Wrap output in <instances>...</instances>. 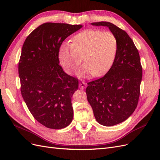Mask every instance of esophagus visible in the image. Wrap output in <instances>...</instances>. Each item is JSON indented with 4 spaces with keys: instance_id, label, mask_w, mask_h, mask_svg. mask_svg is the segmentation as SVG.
<instances>
[{
    "instance_id": "34e87169",
    "label": "esophagus",
    "mask_w": 160,
    "mask_h": 160,
    "mask_svg": "<svg viewBox=\"0 0 160 160\" xmlns=\"http://www.w3.org/2000/svg\"><path fill=\"white\" fill-rule=\"evenodd\" d=\"M87 87V84L84 82H80L79 83V88L81 89H84Z\"/></svg>"
}]
</instances>
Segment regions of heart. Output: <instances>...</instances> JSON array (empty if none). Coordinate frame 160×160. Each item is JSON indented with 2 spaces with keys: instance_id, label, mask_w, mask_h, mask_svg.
Wrapping results in <instances>:
<instances>
[{
  "instance_id": "b5f03b06",
  "label": "heart",
  "mask_w": 160,
  "mask_h": 160,
  "mask_svg": "<svg viewBox=\"0 0 160 160\" xmlns=\"http://www.w3.org/2000/svg\"><path fill=\"white\" fill-rule=\"evenodd\" d=\"M71 41V43H62L59 50V61L67 72L76 69L82 57L85 64L77 71L80 77L103 75L112 67L118 49V38L113 32L88 29Z\"/></svg>"
}]
</instances>
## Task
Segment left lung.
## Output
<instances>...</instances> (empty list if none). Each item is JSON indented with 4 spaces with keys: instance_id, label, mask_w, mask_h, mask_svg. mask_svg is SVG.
Here are the masks:
<instances>
[{
    "instance_id": "left-lung-1",
    "label": "left lung",
    "mask_w": 160,
    "mask_h": 160,
    "mask_svg": "<svg viewBox=\"0 0 160 160\" xmlns=\"http://www.w3.org/2000/svg\"><path fill=\"white\" fill-rule=\"evenodd\" d=\"M91 25L108 27L118 41L112 67L103 77L88 83L85 91L97 122L113 126L126 120L137 108L142 67L138 50L126 32L109 22Z\"/></svg>"
}]
</instances>
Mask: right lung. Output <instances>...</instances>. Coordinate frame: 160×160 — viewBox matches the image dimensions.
<instances>
[{
	"instance_id": "add662e5",
	"label": "right lung",
	"mask_w": 160,
	"mask_h": 160,
	"mask_svg": "<svg viewBox=\"0 0 160 160\" xmlns=\"http://www.w3.org/2000/svg\"><path fill=\"white\" fill-rule=\"evenodd\" d=\"M82 27L43 23L23 44L18 62L22 97L34 118L46 128L62 129L73 118L71 98L79 80L62 70L59 50L65 38Z\"/></svg>"
}]
</instances>
